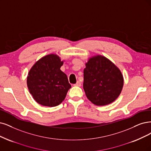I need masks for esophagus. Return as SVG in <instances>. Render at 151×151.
Returning a JSON list of instances; mask_svg holds the SVG:
<instances>
[{
  "label": "esophagus",
  "instance_id": "1",
  "mask_svg": "<svg viewBox=\"0 0 151 151\" xmlns=\"http://www.w3.org/2000/svg\"><path fill=\"white\" fill-rule=\"evenodd\" d=\"M75 86H81V83L80 81H77L76 84L74 85Z\"/></svg>",
  "mask_w": 151,
  "mask_h": 151
}]
</instances>
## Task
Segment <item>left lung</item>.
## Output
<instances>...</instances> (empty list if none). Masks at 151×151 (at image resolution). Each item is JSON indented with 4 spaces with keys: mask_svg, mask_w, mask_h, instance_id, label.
Wrapping results in <instances>:
<instances>
[{
    "mask_svg": "<svg viewBox=\"0 0 151 151\" xmlns=\"http://www.w3.org/2000/svg\"><path fill=\"white\" fill-rule=\"evenodd\" d=\"M83 73V89L93 104L107 105L119 96L123 86V76L108 58L100 55L91 58L86 63Z\"/></svg>",
    "mask_w": 151,
    "mask_h": 151,
    "instance_id": "left-lung-1",
    "label": "left lung"
}]
</instances>
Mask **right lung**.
<instances>
[{
    "mask_svg": "<svg viewBox=\"0 0 151 151\" xmlns=\"http://www.w3.org/2000/svg\"><path fill=\"white\" fill-rule=\"evenodd\" d=\"M63 64L58 56L51 54L32 67L27 76V86L38 103L54 107L65 99L71 85L66 75L60 70Z\"/></svg>",
    "mask_w": 151,
    "mask_h": 151,
    "instance_id": "right-lung-1",
    "label": "right lung"
}]
</instances>
